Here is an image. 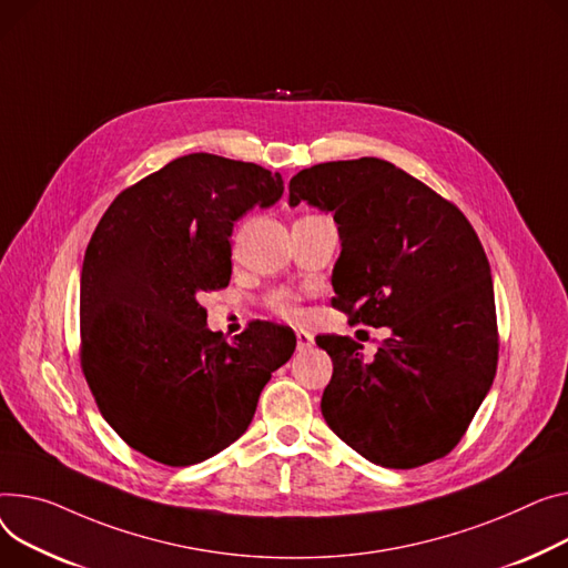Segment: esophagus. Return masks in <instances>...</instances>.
<instances>
[{"mask_svg":"<svg viewBox=\"0 0 568 568\" xmlns=\"http://www.w3.org/2000/svg\"><path fill=\"white\" fill-rule=\"evenodd\" d=\"M313 345H315L313 333H308V331H304V328H298V331H296V349H298V352H308Z\"/></svg>","mask_w":568,"mask_h":568,"instance_id":"esophagus-1","label":"esophagus"}]
</instances>
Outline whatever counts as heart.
<instances>
[{"label": "heart", "instance_id": "1", "mask_svg": "<svg viewBox=\"0 0 568 568\" xmlns=\"http://www.w3.org/2000/svg\"><path fill=\"white\" fill-rule=\"evenodd\" d=\"M270 308L285 320H298L301 317V296L290 290H278L270 296Z\"/></svg>", "mask_w": 568, "mask_h": 568}]
</instances>
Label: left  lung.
I'll list each match as a JSON object with an SVG mask.
<instances>
[{
  "instance_id": "left-lung-1",
  "label": "left lung",
  "mask_w": 568,
  "mask_h": 568,
  "mask_svg": "<svg viewBox=\"0 0 568 568\" xmlns=\"http://www.w3.org/2000/svg\"><path fill=\"white\" fill-rule=\"evenodd\" d=\"M333 212L343 251L333 306L388 326L374 361L347 335H317L333 361L326 425L367 462L415 468L445 457L494 384L490 267L464 212L395 164L326 162L290 180V205Z\"/></svg>"
}]
</instances>
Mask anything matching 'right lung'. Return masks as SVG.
<instances>
[{"mask_svg": "<svg viewBox=\"0 0 568 568\" xmlns=\"http://www.w3.org/2000/svg\"><path fill=\"white\" fill-rule=\"evenodd\" d=\"M281 196V173L192 153L102 214L82 267V372L102 418L148 459L194 466L235 443L290 361V328L257 322L225 343L199 304L231 283L235 221Z\"/></svg>", "mask_w": 568, "mask_h": 568, "instance_id": "add662e5", "label": "right lung"}]
</instances>
